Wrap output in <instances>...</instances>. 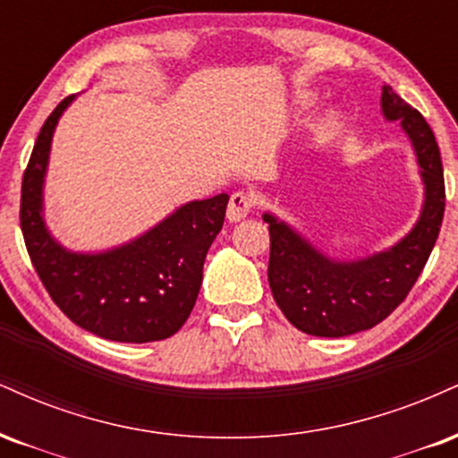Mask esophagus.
Wrapping results in <instances>:
<instances>
[{
	"instance_id": "34e87169",
	"label": "esophagus",
	"mask_w": 458,
	"mask_h": 458,
	"mask_svg": "<svg viewBox=\"0 0 458 458\" xmlns=\"http://www.w3.org/2000/svg\"><path fill=\"white\" fill-rule=\"evenodd\" d=\"M252 209V199L246 192H233L229 199L227 206V218L229 223H240L250 214Z\"/></svg>"
}]
</instances>
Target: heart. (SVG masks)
Segmentation results:
<instances>
[{
  "label": "heart",
  "mask_w": 458,
  "mask_h": 458,
  "mask_svg": "<svg viewBox=\"0 0 458 458\" xmlns=\"http://www.w3.org/2000/svg\"><path fill=\"white\" fill-rule=\"evenodd\" d=\"M335 122H336V111H327L326 117L319 123V131H327V128H330Z\"/></svg>",
  "instance_id": "heart-1"
}]
</instances>
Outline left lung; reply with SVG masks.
Segmentation results:
<instances>
[{"label":"left lung","mask_w":458,"mask_h":458,"mask_svg":"<svg viewBox=\"0 0 458 458\" xmlns=\"http://www.w3.org/2000/svg\"><path fill=\"white\" fill-rule=\"evenodd\" d=\"M381 113L410 139L424 186L420 216L399 242L358 259H335L276 214H263L270 227L272 295L283 315L310 336L341 338L384 321L418 281L442 227L444 166L431 126L390 85L381 88Z\"/></svg>","instance_id":"left-lung-1"}]
</instances>
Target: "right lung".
I'll return each instance as SVG.
<instances>
[{"instance_id": "add662e5", "label": "right lung", "mask_w": 458, "mask_h": 458, "mask_svg": "<svg viewBox=\"0 0 458 458\" xmlns=\"http://www.w3.org/2000/svg\"><path fill=\"white\" fill-rule=\"evenodd\" d=\"M68 96L47 117L21 188V231L38 276L62 313L91 335L117 343L174 336L191 315L203 261L223 229L229 195L188 201L139 238L106 250H70L45 218V180Z\"/></svg>"}]
</instances>
